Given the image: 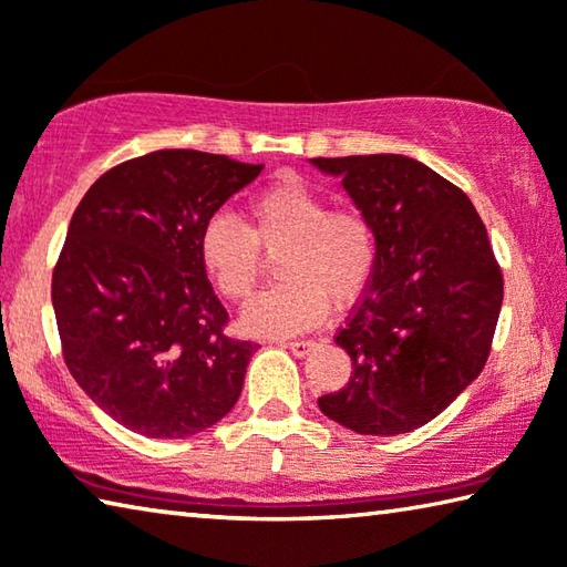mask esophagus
I'll return each mask as SVG.
<instances>
[{
	"mask_svg": "<svg viewBox=\"0 0 567 567\" xmlns=\"http://www.w3.org/2000/svg\"><path fill=\"white\" fill-rule=\"evenodd\" d=\"M284 346L293 355H299V359H303V355H309L313 351V341H284Z\"/></svg>",
	"mask_w": 567,
	"mask_h": 567,
	"instance_id": "1",
	"label": "esophagus"
}]
</instances>
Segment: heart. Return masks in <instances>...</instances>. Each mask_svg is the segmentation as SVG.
Masks as SVG:
<instances>
[{"mask_svg": "<svg viewBox=\"0 0 567 567\" xmlns=\"http://www.w3.org/2000/svg\"><path fill=\"white\" fill-rule=\"evenodd\" d=\"M248 224L216 212L198 231V261L226 301L241 303L276 256L284 278L241 316L258 336H291L316 329L331 301L349 306L369 289L379 266V231L353 206L331 208V198L296 174H281L246 202Z\"/></svg>", "mask_w": 567, "mask_h": 567, "instance_id": "heart-1", "label": "heart"}]
</instances>
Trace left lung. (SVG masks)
I'll return each mask as SVG.
<instances>
[{"instance_id": "1", "label": "left lung", "mask_w": 567, "mask_h": 567, "mask_svg": "<svg viewBox=\"0 0 567 567\" xmlns=\"http://www.w3.org/2000/svg\"><path fill=\"white\" fill-rule=\"evenodd\" d=\"M379 231V266L336 343L353 371L319 409L361 435L421 429L478 379L503 303L483 218L449 178L401 154L313 158Z\"/></svg>"}]
</instances>
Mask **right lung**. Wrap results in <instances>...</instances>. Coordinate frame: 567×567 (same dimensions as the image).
<instances>
[{
	"mask_svg": "<svg viewBox=\"0 0 567 567\" xmlns=\"http://www.w3.org/2000/svg\"><path fill=\"white\" fill-rule=\"evenodd\" d=\"M264 164L162 148L89 186L52 274L69 373L99 409L146 439H186L234 409L258 343L198 261V231Z\"/></svg>",
	"mask_w": 567,
	"mask_h": 567,
	"instance_id": "obj_1",
	"label": "right lung"
}]
</instances>
